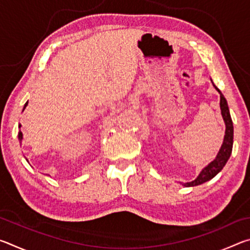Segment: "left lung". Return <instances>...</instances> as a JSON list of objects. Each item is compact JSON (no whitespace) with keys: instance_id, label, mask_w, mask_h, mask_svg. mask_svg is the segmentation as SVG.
Listing matches in <instances>:
<instances>
[{"instance_id":"left-lung-1","label":"left lung","mask_w":250,"mask_h":250,"mask_svg":"<svg viewBox=\"0 0 250 250\" xmlns=\"http://www.w3.org/2000/svg\"><path fill=\"white\" fill-rule=\"evenodd\" d=\"M216 90L219 92L221 95V110H222V116L223 119L225 121L226 125V131H225V137H224V142L223 146L219 150L218 154L216 156L213 162H210L208 166L206 167H204L202 170V172L200 173V175L197 176V179H195L189 183H185L184 186L188 188V186H196L205 183V182L209 181L213 179L215 175H217L219 172L223 170V167H225V164L227 163L228 159L231 154V150H232V139H234V126H232V121L230 118V113H229V109H228V104L227 101L225 99V97L223 96V94L221 92V90L215 86Z\"/></svg>"}]
</instances>
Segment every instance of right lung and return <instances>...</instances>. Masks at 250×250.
Here are the masks:
<instances>
[{
    "label": "right lung",
    "instance_id": "obj_1",
    "mask_svg": "<svg viewBox=\"0 0 250 250\" xmlns=\"http://www.w3.org/2000/svg\"><path fill=\"white\" fill-rule=\"evenodd\" d=\"M27 104H28V103H26V104H25V105H24V109H25V108H26V105H27ZM20 126H21V125H20ZM19 139H20V142H21V141H22V139H23V133H22V132H21V131H20V132H19Z\"/></svg>",
    "mask_w": 250,
    "mask_h": 250
}]
</instances>
